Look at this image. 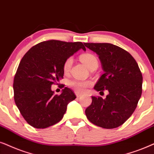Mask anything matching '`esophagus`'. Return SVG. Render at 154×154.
<instances>
[{"mask_svg": "<svg viewBox=\"0 0 154 154\" xmlns=\"http://www.w3.org/2000/svg\"><path fill=\"white\" fill-rule=\"evenodd\" d=\"M75 95H76V96H77V98H79V96H82V94H79V92H77V91H76V92H75Z\"/></svg>", "mask_w": 154, "mask_h": 154, "instance_id": "esophagus-1", "label": "esophagus"}]
</instances>
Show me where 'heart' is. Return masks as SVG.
Segmentation results:
<instances>
[{
  "label": "heart",
  "mask_w": 154,
  "mask_h": 154,
  "mask_svg": "<svg viewBox=\"0 0 154 154\" xmlns=\"http://www.w3.org/2000/svg\"><path fill=\"white\" fill-rule=\"evenodd\" d=\"M79 59L89 69L93 67H98V60L95 56L91 53H84L79 56ZM72 58L71 57L67 58L63 64V72L67 73L70 69V67L72 65ZM68 85L77 92L82 93L85 92L89 86H91V82L90 81H80V80H72L69 81Z\"/></svg>",
  "instance_id": "1"
}]
</instances>
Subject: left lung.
I'll list each match as a JSON object with an SVG mask.
<instances>
[{
	"mask_svg": "<svg viewBox=\"0 0 154 154\" xmlns=\"http://www.w3.org/2000/svg\"><path fill=\"white\" fill-rule=\"evenodd\" d=\"M95 52L101 63L103 74L94 89L109 94L105 99L92 96L85 110L90 122L106 129L122 125L136 109L142 92V75L138 64L128 51L108 43H85Z\"/></svg>",
	"mask_w": 154,
	"mask_h": 154,
	"instance_id": "8db88e82",
	"label": "left lung"
}]
</instances>
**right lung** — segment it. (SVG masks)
I'll use <instances>...</instances> for the list:
<instances>
[{
	"label": "right lung",
	"instance_id": "right-lung-1",
	"mask_svg": "<svg viewBox=\"0 0 154 154\" xmlns=\"http://www.w3.org/2000/svg\"><path fill=\"white\" fill-rule=\"evenodd\" d=\"M81 48L86 51L82 42L49 40L32 47L22 58L14 77V99L31 126L44 129L56 124L76 98L67 87L55 95L51 85L63 78L66 59Z\"/></svg>",
	"mask_w": 154,
	"mask_h": 154
}]
</instances>
